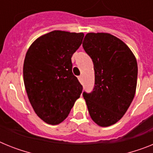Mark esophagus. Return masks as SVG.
<instances>
[{"label": "esophagus", "mask_w": 153, "mask_h": 153, "mask_svg": "<svg viewBox=\"0 0 153 153\" xmlns=\"http://www.w3.org/2000/svg\"><path fill=\"white\" fill-rule=\"evenodd\" d=\"M78 79H79V80L80 83H82V82H83V76H79V77H78Z\"/></svg>", "instance_id": "esophagus-1"}]
</instances>
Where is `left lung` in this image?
I'll use <instances>...</instances> for the list:
<instances>
[{
	"mask_svg": "<svg viewBox=\"0 0 153 153\" xmlns=\"http://www.w3.org/2000/svg\"><path fill=\"white\" fill-rule=\"evenodd\" d=\"M95 71V86L83 93L89 113L98 126H109L123 117L136 93L138 67L126 44L107 33H88L83 42Z\"/></svg>",
	"mask_w": 153,
	"mask_h": 153,
	"instance_id": "8db88e82",
	"label": "left lung"
}]
</instances>
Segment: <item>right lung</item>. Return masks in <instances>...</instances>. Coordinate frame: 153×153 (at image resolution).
I'll return each mask as SVG.
<instances>
[{"label":"right lung","instance_id":"add662e5","mask_svg":"<svg viewBox=\"0 0 153 153\" xmlns=\"http://www.w3.org/2000/svg\"><path fill=\"white\" fill-rule=\"evenodd\" d=\"M83 33L53 30L29 47L24 62V82L36 114L57 125L68 117L83 86L72 72L71 57L82 44Z\"/></svg>","mask_w":153,"mask_h":153}]
</instances>
